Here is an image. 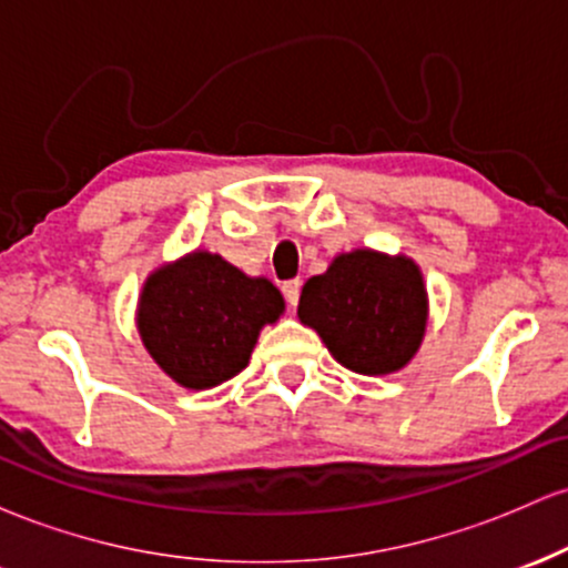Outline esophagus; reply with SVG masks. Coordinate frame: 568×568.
I'll return each mask as SVG.
<instances>
[{"instance_id": "34e87169", "label": "esophagus", "mask_w": 568, "mask_h": 568, "mask_svg": "<svg viewBox=\"0 0 568 568\" xmlns=\"http://www.w3.org/2000/svg\"><path fill=\"white\" fill-rule=\"evenodd\" d=\"M283 293L285 298H288V304L296 306L298 296H302V280H288V283H283Z\"/></svg>"}]
</instances>
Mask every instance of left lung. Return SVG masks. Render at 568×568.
Wrapping results in <instances>:
<instances>
[{
	"label": "left lung",
	"instance_id": "1",
	"mask_svg": "<svg viewBox=\"0 0 568 568\" xmlns=\"http://www.w3.org/2000/svg\"><path fill=\"white\" fill-rule=\"evenodd\" d=\"M298 317L321 334L342 366L368 376L393 374L425 336V283L406 256L352 251L306 280Z\"/></svg>",
	"mask_w": 568,
	"mask_h": 568
}]
</instances>
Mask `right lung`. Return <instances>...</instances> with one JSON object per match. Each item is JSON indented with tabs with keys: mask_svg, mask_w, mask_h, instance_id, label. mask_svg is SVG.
I'll return each mask as SVG.
<instances>
[{
	"mask_svg": "<svg viewBox=\"0 0 568 568\" xmlns=\"http://www.w3.org/2000/svg\"><path fill=\"white\" fill-rule=\"evenodd\" d=\"M283 306L270 280L247 277L221 256L197 251L146 280L139 331L171 379L207 389L247 366L258 331L275 323Z\"/></svg>",
	"mask_w": 568,
	"mask_h": 568,
	"instance_id": "right-lung-1",
	"label": "right lung"
}]
</instances>
